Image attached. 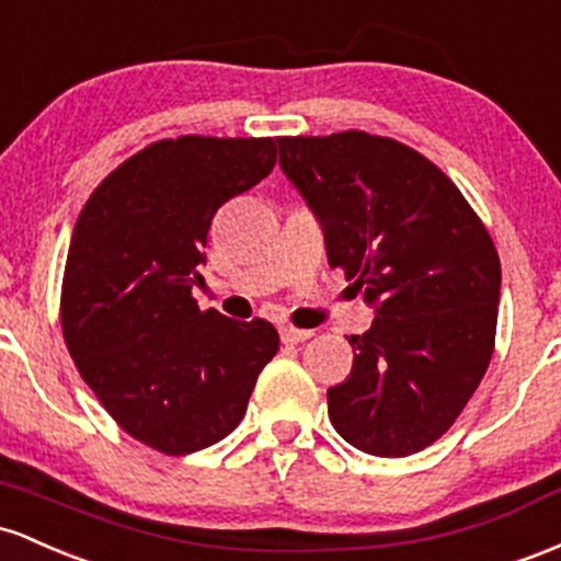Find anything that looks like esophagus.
I'll return each mask as SVG.
<instances>
[{
    "label": "esophagus",
    "mask_w": 561,
    "mask_h": 561,
    "mask_svg": "<svg viewBox=\"0 0 561 561\" xmlns=\"http://www.w3.org/2000/svg\"><path fill=\"white\" fill-rule=\"evenodd\" d=\"M312 336V331L307 329H294V325H280V339L283 344H299V342H307V339Z\"/></svg>",
    "instance_id": "esophagus-1"
}]
</instances>
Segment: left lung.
<instances>
[{
  "label": "left lung",
  "mask_w": 561,
  "mask_h": 561,
  "mask_svg": "<svg viewBox=\"0 0 561 561\" xmlns=\"http://www.w3.org/2000/svg\"><path fill=\"white\" fill-rule=\"evenodd\" d=\"M278 148L329 264L376 312L350 336V376L329 389L333 430L370 456L424 450L461 416L493 357V238L448 174L392 137L350 129L278 137Z\"/></svg>",
  "instance_id": "left-lung-1"
}]
</instances>
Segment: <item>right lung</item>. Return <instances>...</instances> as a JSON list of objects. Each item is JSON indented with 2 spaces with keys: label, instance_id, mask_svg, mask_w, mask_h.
<instances>
[{
  "label": "right lung",
  "instance_id": "add662e5",
  "mask_svg": "<svg viewBox=\"0 0 561 561\" xmlns=\"http://www.w3.org/2000/svg\"><path fill=\"white\" fill-rule=\"evenodd\" d=\"M275 167L273 137L159 140L94 187L68 247L60 325L81 379L148 448L187 456L241 424L278 331L198 310L219 206Z\"/></svg>",
  "mask_w": 561,
  "mask_h": 561
}]
</instances>
